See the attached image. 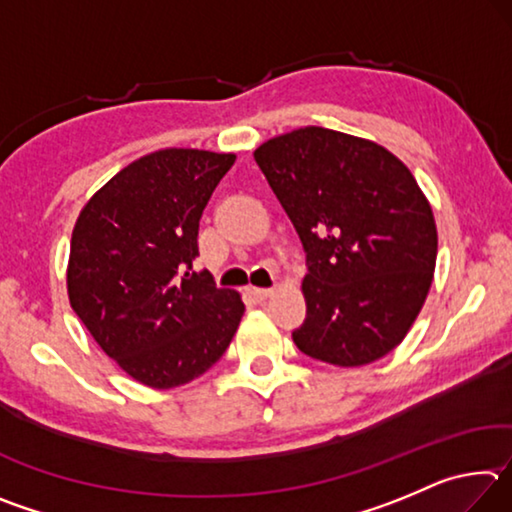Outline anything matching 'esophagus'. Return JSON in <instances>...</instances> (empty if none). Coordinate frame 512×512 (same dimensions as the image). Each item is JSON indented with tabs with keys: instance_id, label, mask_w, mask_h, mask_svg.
<instances>
[{
	"instance_id": "1",
	"label": "esophagus",
	"mask_w": 512,
	"mask_h": 512,
	"mask_svg": "<svg viewBox=\"0 0 512 512\" xmlns=\"http://www.w3.org/2000/svg\"><path fill=\"white\" fill-rule=\"evenodd\" d=\"M250 296L255 300H266L273 296V289H262V287H250Z\"/></svg>"
}]
</instances>
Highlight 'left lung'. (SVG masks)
<instances>
[{"label": "left lung", "instance_id": "1", "mask_svg": "<svg viewBox=\"0 0 512 512\" xmlns=\"http://www.w3.org/2000/svg\"><path fill=\"white\" fill-rule=\"evenodd\" d=\"M255 162L307 257L293 343L343 368L381 359L420 314L436 268V223L411 171L384 146L318 126L273 137Z\"/></svg>", "mask_w": 512, "mask_h": 512}]
</instances>
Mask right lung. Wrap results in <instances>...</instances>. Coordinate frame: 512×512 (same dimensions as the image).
<instances>
[{
    "mask_svg": "<svg viewBox=\"0 0 512 512\" xmlns=\"http://www.w3.org/2000/svg\"><path fill=\"white\" fill-rule=\"evenodd\" d=\"M232 153L164 149L108 180L69 248V302L101 350L151 388H173L223 357L244 316L239 293L194 271L198 223Z\"/></svg>",
    "mask_w": 512,
    "mask_h": 512,
    "instance_id": "right-lung-1",
    "label": "right lung"
}]
</instances>
